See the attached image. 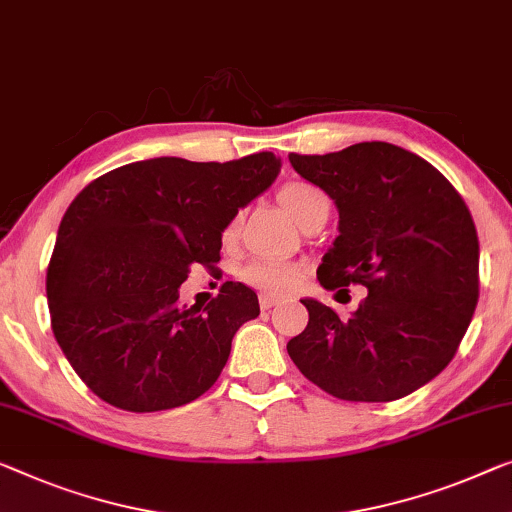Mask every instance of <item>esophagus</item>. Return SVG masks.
I'll use <instances>...</instances> for the list:
<instances>
[{
    "instance_id": "obj_1",
    "label": "esophagus",
    "mask_w": 512,
    "mask_h": 512,
    "mask_svg": "<svg viewBox=\"0 0 512 512\" xmlns=\"http://www.w3.org/2000/svg\"><path fill=\"white\" fill-rule=\"evenodd\" d=\"M278 301H280V299H276V296H271V294H262V296H259V305H262V310L273 308V305H278Z\"/></svg>"
}]
</instances>
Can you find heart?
<instances>
[{
	"label": "heart",
	"instance_id": "1",
	"mask_svg": "<svg viewBox=\"0 0 512 512\" xmlns=\"http://www.w3.org/2000/svg\"><path fill=\"white\" fill-rule=\"evenodd\" d=\"M278 202L299 225H305V220H308L312 213H317L322 207H329V197H326L317 186L305 181L285 183L278 193ZM236 232H239V216L232 218L230 225L225 227V239L232 241ZM243 278H246L250 285L262 289V292L287 294L301 287L303 269L289 262L264 259V262L250 264L248 269L243 271Z\"/></svg>",
	"mask_w": 512,
	"mask_h": 512
}]
</instances>
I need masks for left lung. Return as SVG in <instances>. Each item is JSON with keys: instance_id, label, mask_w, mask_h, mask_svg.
<instances>
[{"instance_id": "obj_1", "label": "left lung", "mask_w": 512, "mask_h": 512, "mask_svg": "<svg viewBox=\"0 0 512 512\" xmlns=\"http://www.w3.org/2000/svg\"><path fill=\"white\" fill-rule=\"evenodd\" d=\"M289 163L338 207L340 234L319 264V285L368 287L349 319L301 299L310 319L287 342L289 356L340 400L414 393L453 361L478 303V234L467 204L437 167L388 142L289 154Z\"/></svg>"}]
</instances>
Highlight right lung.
Masks as SVG:
<instances>
[{"label": "right lung", "instance_id": "add662e5", "mask_svg": "<svg viewBox=\"0 0 512 512\" xmlns=\"http://www.w3.org/2000/svg\"><path fill=\"white\" fill-rule=\"evenodd\" d=\"M271 151L230 163L160 156L117 167L71 202L48 266L52 333L78 377L126 411L193 402L216 384L234 333L259 315L225 282L207 308L179 305L193 264H216L239 209L276 181Z\"/></svg>", "mask_w": 512, "mask_h": 512}]
</instances>
